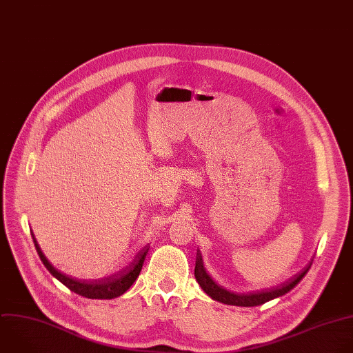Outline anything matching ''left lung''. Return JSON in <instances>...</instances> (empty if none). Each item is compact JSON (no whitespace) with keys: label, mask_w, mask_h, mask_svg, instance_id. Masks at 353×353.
Segmentation results:
<instances>
[{"label":"left lung","mask_w":353,"mask_h":353,"mask_svg":"<svg viewBox=\"0 0 353 353\" xmlns=\"http://www.w3.org/2000/svg\"><path fill=\"white\" fill-rule=\"evenodd\" d=\"M313 259L309 262V265L303 269V272H301L299 274L294 276L292 279H290L288 281L283 283L280 287L277 288H272V290H266V291H259V292H248V294H234L231 291H227L225 288H223L221 285H219L206 272L203 262H202V256L199 254V256L196 258L195 262V279L199 284V287L213 299L217 302H221L224 305H232V306H244V307H250V306H259L263 305L274 298L283 296L287 292H290L303 277L305 274L309 272L310 266H312Z\"/></svg>","instance_id":"8db88e82"}]
</instances>
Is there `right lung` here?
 Here are the masks:
<instances>
[{
    "label": "right lung",
    "mask_w": 353,
    "mask_h": 353,
    "mask_svg": "<svg viewBox=\"0 0 353 353\" xmlns=\"http://www.w3.org/2000/svg\"><path fill=\"white\" fill-rule=\"evenodd\" d=\"M32 237H33V243L36 245L37 254H39L43 265L47 268V270L58 281H61L63 285H66L70 291H73V292H76L81 296L90 298V299H112V298H117V296H121L122 294H125L133 285V283L137 280V277H139V274L143 269V265H144L145 256L148 254V250H150L148 245L144 247L141 250V252L136 255L134 261L128 268L121 270L119 273H114L109 277H103V279H99V280L85 281V280L72 279V277L61 273L58 269H55L50 263V261L46 258L41 248L39 247V243L34 237L33 231H32Z\"/></svg>",
    "instance_id": "add662e5"
}]
</instances>
